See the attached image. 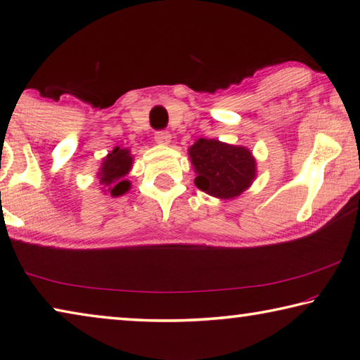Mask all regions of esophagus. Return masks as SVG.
I'll return each mask as SVG.
<instances>
[{
  "label": "esophagus",
  "instance_id": "esophagus-1",
  "mask_svg": "<svg viewBox=\"0 0 360 360\" xmlns=\"http://www.w3.org/2000/svg\"><path fill=\"white\" fill-rule=\"evenodd\" d=\"M155 143L160 146H168L172 143V135L168 131H157L155 133Z\"/></svg>",
  "mask_w": 360,
  "mask_h": 360
}]
</instances>
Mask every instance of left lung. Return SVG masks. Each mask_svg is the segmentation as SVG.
I'll use <instances>...</instances> for the list:
<instances>
[{
    "mask_svg": "<svg viewBox=\"0 0 360 360\" xmlns=\"http://www.w3.org/2000/svg\"><path fill=\"white\" fill-rule=\"evenodd\" d=\"M188 157L197 174L195 186L216 198L238 197L257 176V163L245 146L200 138L188 148Z\"/></svg>",
    "mask_w": 360,
    "mask_h": 360,
    "instance_id": "obj_1",
    "label": "left lung"
}]
</instances>
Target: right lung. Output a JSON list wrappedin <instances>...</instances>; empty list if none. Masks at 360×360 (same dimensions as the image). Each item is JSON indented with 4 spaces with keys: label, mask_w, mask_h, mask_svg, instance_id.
Masks as SVG:
<instances>
[{
    "label": "right lung",
    "mask_w": 360,
    "mask_h": 360,
    "mask_svg": "<svg viewBox=\"0 0 360 360\" xmlns=\"http://www.w3.org/2000/svg\"><path fill=\"white\" fill-rule=\"evenodd\" d=\"M133 167V155L127 148H115L101 160V167L96 173L100 179L101 192L109 197H120L130 191L131 182L125 179Z\"/></svg>",
    "instance_id": "obj_1"
}]
</instances>
